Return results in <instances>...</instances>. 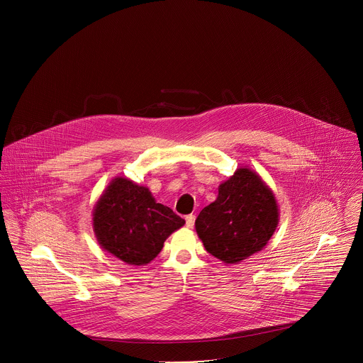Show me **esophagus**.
<instances>
[{
    "mask_svg": "<svg viewBox=\"0 0 363 363\" xmlns=\"http://www.w3.org/2000/svg\"><path fill=\"white\" fill-rule=\"evenodd\" d=\"M185 223H186V227H188V228H192V227H194V223H195V216H192V214L186 216V217H185Z\"/></svg>",
    "mask_w": 363,
    "mask_h": 363,
    "instance_id": "34e87169",
    "label": "esophagus"
}]
</instances>
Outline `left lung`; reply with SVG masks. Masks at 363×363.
<instances>
[{
  "mask_svg": "<svg viewBox=\"0 0 363 363\" xmlns=\"http://www.w3.org/2000/svg\"><path fill=\"white\" fill-rule=\"evenodd\" d=\"M279 223L274 194L255 172L240 168L218 188L217 199L195 220L205 250L227 264L258 252Z\"/></svg>",
  "mask_w": 363,
  "mask_h": 363,
  "instance_id": "1",
  "label": "left lung"
}]
</instances>
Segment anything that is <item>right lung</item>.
I'll return each instance as SVG.
<instances>
[{
  "mask_svg": "<svg viewBox=\"0 0 363 363\" xmlns=\"http://www.w3.org/2000/svg\"><path fill=\"white\" fill-rule=\"evenodd\" d=\"M185 221L169 206L158 203L149 189L116 178L97 201L93 228L101 248L130 266L157 257L165 240Z\"/></svg>",
  "mask_w": 363,
  "mask_h": 363,
  "instance_id": "1",
  "label": "right lung"
}]
</instances>
